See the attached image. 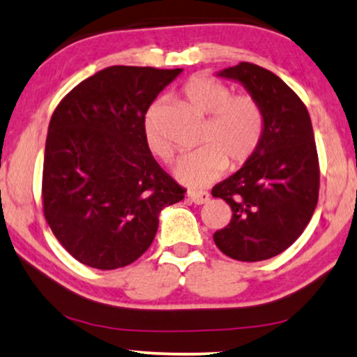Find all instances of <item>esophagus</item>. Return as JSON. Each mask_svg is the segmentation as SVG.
Listing matches in <instances>:
<instances>
[{"instance_id":"1","label":"esophagus","mask_w":357,"mask_h":357,"mask_svg":"<svg viewBox=\"0 0 357 357\" xmlns=\"http://www.w3.org/2000/svg\"><path fill=\"white\" fill-rule=\"evenodd\" d=\"M188 199H190L193 204L204 205L210 200V193L204 190H190L188 192Z\"/></svg>"}]
</instances>
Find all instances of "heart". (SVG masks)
<instances>
[{
    "label": "heart",
    "instance_id": "heart-1",
    "mask_svg": "<svg viewBox=\"0 0 357 357\" xmlns=\"http://www.w3.org/2000/svg\"><path fill=\"white\" fill-rule=\"evenodd\" d=\"M182 94L195 111L210 116L199 151L183 155L175 165V177L192 187L208 185L227 170L245 164L257 151L263 134V114L250 96H231L225 84L212 77L195 76L183 84ZM158 104L144 119V139L153 155L169 160L170 145L157 127Z\"/></svg>",
    "mask_w": 357,
    "mask_h": 357
}]
</instances>
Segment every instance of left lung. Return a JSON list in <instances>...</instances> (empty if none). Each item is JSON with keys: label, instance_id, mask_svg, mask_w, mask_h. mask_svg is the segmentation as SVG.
Wrapping results in <instances>:
<instances>
[{"label": "left lung", "instance_id": "8db88e82", "mask_svg": "<svg viewBox=\"0 0 357 357\" xmlns=\"http://www.w3.org/2000/svg\"><path fill=\"white\" fill-rule=\"evenodd\" d=\"M240 82L263 114V134L238 172L213 187L231 208L230 223L213 235L227 257L261 261L291 246L313 217L319 165L310 112L281 79L257 64L217 73Z\"/></svg>", "mask_w": 357, "mask_h": 357}]
</instances>
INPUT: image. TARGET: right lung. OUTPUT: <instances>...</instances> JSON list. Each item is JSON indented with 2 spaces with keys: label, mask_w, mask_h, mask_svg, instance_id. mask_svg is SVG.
Returning <instances> with one entry per match:
<instances>
[{
  "label": "right lung",
  "mask_w": 357,
  "mask_h": 357,
  "mask_svg": "<svg viewBox=\"0 0 357 357\" xmlns=\"http://www.w3.org/2000/svg\"><path fill=\"white\" fill-rule=\"evenodd\" d=\"M183 69L111 66L61 100L47 129L44 217L77 261L116 270L152 245L158 215L183 199L144 139L151 104Z\"/></svg>",
  "instance_id": "obj_1"
}]
</instances>
